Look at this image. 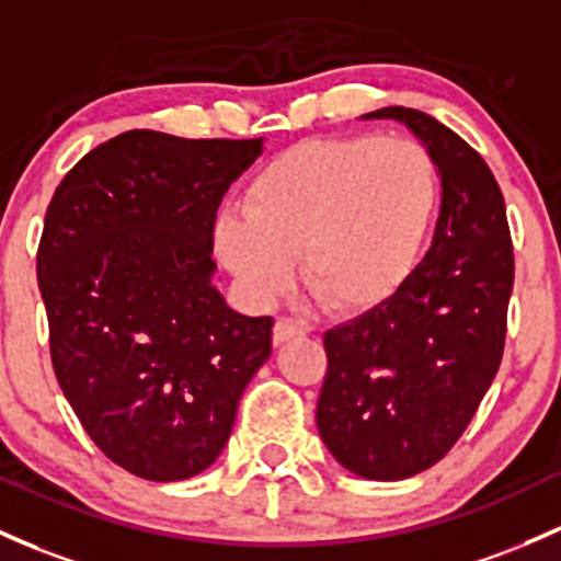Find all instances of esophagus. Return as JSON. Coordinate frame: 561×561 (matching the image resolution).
<instances>
[{
	"mask_svg": "<svg viewBox=\"0 0 561 561\" xmlns=\"http://www.w3.org/2000/svg\"><path fill=\"white\" fill-rule=\"evenodd\" d=\"M306 335V324L295 322V319H276L274 324V346H282V343L293 341V337Z\"/></svg>",
	"mask_w": 561,
	"mask_h": 561,
	"instance_id": "1",
	"label": "esophagus"
}]
</instances>
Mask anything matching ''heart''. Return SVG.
<instances>
[{
    "label": "heart",
    "mask_w": 561,
    "mask_h": 561,
    "mask_svg": "<svg viewBox=\"0 0 561 561\" xmlns=\"http://www.w3.org/2000/svg\"><path fill=\"white\" fill-rule=\"evenodd\" d=\"M439 168L408 138L351 135L282 151L215 220V248L257 304L304 282L330 311L362 313L415 274L439 213Z\"/></svg>",
    "instance_id": "heart-1"
}]
</instances>
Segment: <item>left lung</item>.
Masks as SVG:
<instances>
[{
	"label": "left lung",
	"instance_id": "1",
	"mask_svg": "<svg viewBox=\"0 0 561 561\" xmlns=\"http://www.w3.org/2000/svg\"><path fill=\"white\" fill-rule=\"evenodd\" d=\"M426 146L442 178L434 242L408 285L324 332L317 428L356 477L397 482L445 458L488 393L506 343L514 248L488 162L423 111L386 106Z\"/></svg>",
	"mask_w": 561,
	"mask_h": 561
}]
</instances>
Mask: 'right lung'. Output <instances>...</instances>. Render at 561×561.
<instances>
[{
    "label": "right lung",
    "mask_w": 561,
    "mask_h": 561,
    "mask_svg": "<svg viewBox=\"0 0 561 561\" xmlns=\"http://www.w3.org/2000/svg\"><path fill=\"white\" fill-rule=\"evenodd\" d=\"M263 138L130 130L55 188L36 279L53 370L101 453L149 482L215 463L239 399L271 356V317L213 285L215 213Z\"/></svg>",
    "instance_id": "add662e5"
}]
</instances>
